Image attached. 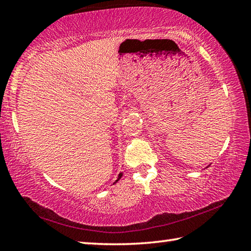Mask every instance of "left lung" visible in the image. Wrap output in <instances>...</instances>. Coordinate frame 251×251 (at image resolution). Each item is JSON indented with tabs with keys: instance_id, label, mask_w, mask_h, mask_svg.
I'll return each mask as SVG.
<instances>
[{
	"instance_id": "left-lung-1",
	"label": "left lung",
	"mask_w": 251,
	"mask_h": 251,
	"mask_svg": "<svg viewBox=\"0 0 251 251\" xmlns=\"http://www.w3.org/2000/svg\"><path fill=\"white\" fill-rule=\"evenodd\" d=\"M206 168H208V166H206Z\"/></svg>"
}]
</instances>
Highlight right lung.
<instances>
[{"mask_svg":"<svg viewBox=\"0 0 251 251\" xmlns=\"http://www.w3.org/2000/svg\"><path fill=\"white\" fill-rule=\"evenodd\" d=\"M122 176H123V172H121V173H119V174H118V176H117V180H116V181H115V182L113 183V184H115V183H117V182H118L119 180H121V177H122Z\"/></svg>","mask_w":251,"mask_h":251,"instance_id":"right-lung-1","label":"right lung"}]
</instances>
